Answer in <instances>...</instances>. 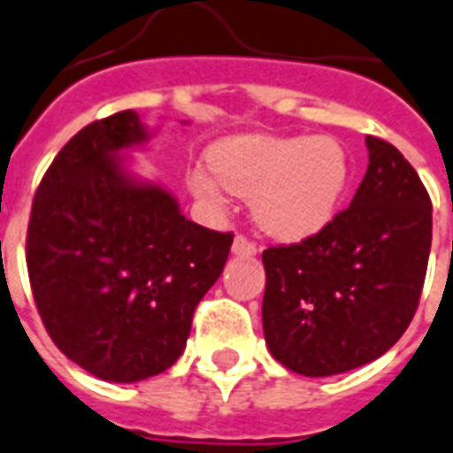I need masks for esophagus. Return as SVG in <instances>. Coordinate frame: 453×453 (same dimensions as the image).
<instances>
[{"label":"esophagus","mask_w":453,"mask_h":453,"mask_svg":"<svg viewBox=\"0 0 453 453\" xmlns=\"http://www.w3.org/2000/svg\"><path fill=\"white\" fill-rule=\"evenodd\" d=\"M231 252H234L236 257H255V255H257V245L252 243L250 238L236 236L234 238V245H231Z\"/></svg>","instance_id":"esophagus-1"}]
</instances>
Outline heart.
Listing matches in <instances>:
<instances>
[{"instance_id": "b5f03b06", "label": "heart", "mask_w": 453, "mask_h": 453, "mask_svg": "<svg viewBox=\"0 0 453 453\" xmlns=\"http://www.w3.org/2000/svg\"><path fill=\"white\" fill-rule=\"evenodd\" d=\"M349 181V160L328 136H229L210 165L188 174L196 198L219 205L226 194L252 198L255 222L281 241H303L335 217Z\"/></svg>"}]
</instances>
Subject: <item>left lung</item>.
Segmentation results:
<instances>
[{
    "mask_svg": "<svg viewBox=\"0 0 453 453\" xmlns=\"http://www.w3.org/2000/svg\"><path fill=\"white\" fill-rule=\"evenodd\" d=\"M369 167L349 208L314 236L262 252L269 352L324 378L378 359L411 324L433 243V203L392 143L366 136Z\"/></svg>",
    "mask_w": 453,
    "mask_h": 453,
    "instance_id": "left-lung-1",
    "label": "left lung"
}]
</instances>
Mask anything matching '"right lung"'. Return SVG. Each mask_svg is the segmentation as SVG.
<instances>
[{"label": "right lung", "instance_id": "obj_1", "mask_svg": "<svg viewBox=\"0 0 453 453\" xmlns=\"http://www.w3.org/2000/svg\"><path fill=\"white\" fill-rule=\"evenodd\" d=\"M149 136L134 111L80 129L42 177L27 224L42 324L70 361L113 383L157 376L181 357L234 243L125 170L122 150Z\"/></svg>", "mask_w": 453, "mask_h": 453}]
</instances>
